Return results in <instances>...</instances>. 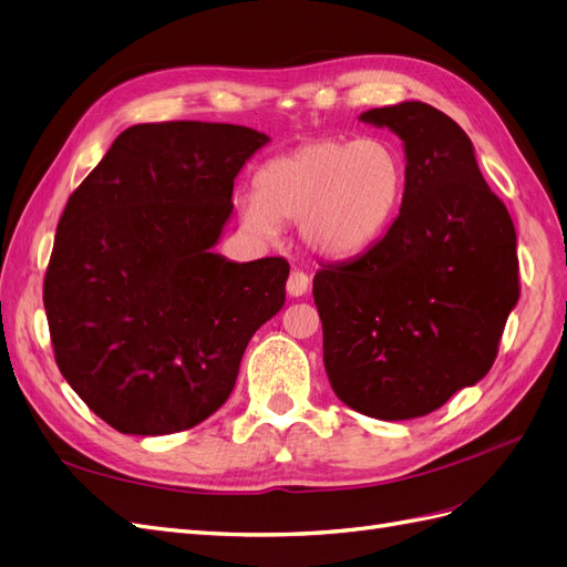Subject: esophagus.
Returning a JSON list of instances; mask_svg holds the SVG:
<instances>
[{
    "label": "esophagus",
    "instance_id": "esophagus-1",
    "mask_svg": "<svg viewBox=\"0 0 567 567\" xmlns=\"http://www.w3.org/2000/svg\"><path fill=\"white\" fill-rule=\"evenodd\" d=\"M286 288H288V293L293 296V298L305 296V293H307V288H310V274L302 271V269L290 271V277H288Z\"/></svg>",
    "mask_w": 567,
    "mask_h": 567
}]
</instances>
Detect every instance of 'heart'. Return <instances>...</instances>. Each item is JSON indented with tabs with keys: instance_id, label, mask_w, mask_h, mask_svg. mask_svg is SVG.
I'll use <instances>...</instances> for the list:
<instances>
[{
	"instance_id": "b5f03b06",
	"label": "heart",
	"mask_w": 567,
	"mask_h": 567,
	"mask_svg": "<svg viewBox=\"0 0 567 567\" xmlns=\"http://www.w3.org/2000/svg\"><path fill=\"white\" fill-rule=\"evenodd\" d=\"M406 192V158L385 136L310 142L271 158L255 177V196L238 205L241 225L271 236L300 221L302 241L329 257L373 246L390 229Z\"/></svg>"
}]
</instances>
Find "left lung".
I'll return each instance as SVG.
<instances>
[{"mask_svg": "<svg viewBox=\"0 0 567 567\" xmlns=\"http://www.w3.org/2000/svg\"><path fill=\"white\" fill-rule=\"evenodd\" d=\"M359 117L404 142L406 192L381 241L321 265L312 293L338 400L404 421L492 369L520 296L516 227L450 115L404 101Z\"/></svg>", "mask_w": 567, "mask_h": 567, "instance_id": "8db88e82", "label": "left lung"}]
</instances>
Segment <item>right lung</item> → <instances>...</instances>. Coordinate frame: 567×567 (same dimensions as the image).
I'll list each match as a JSON object with an SVG mask.
<instances>
[{
	"instance_id": "add662e5",
	"label": "right lung",
	"mask_w": 567,
	"mask_h": 567,
	"mask_svg": "<svg viewBox=\"0 0 567 567\" xmlns=\"http://www.w3.org/2000/svg\"><path fill=\"white\" fill-rule=\"evenodd\" d=\"M269 136L227 123L125 130L68 198L44 277L63 379L125 435H169L227 402L288 262L213 252L238 169Z\"/></svg>"
}]
</instances>
